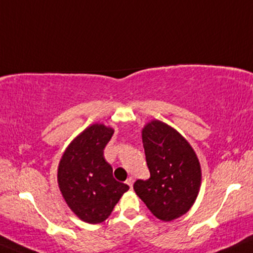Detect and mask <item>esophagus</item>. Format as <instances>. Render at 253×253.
<instances>
[{
    "label": "esophagus",
    "instance_id": "34e87169",
    "mask_svg": "<svg viewBox=\"0 0 253 253\" xmlns=\"http://www.w3.org/2000/svg\"><path fill=\"white\" fill-rule=\"evenodd\" d=\"M126 184L130 186V188L132 189V184H133V178H132V177H129V178L126 179Z\"/></svg>",
    "mask_w": 253,
    "mask_h": 253
}]
</instances>
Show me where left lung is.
Masks as SVG:
<instances>
[{
  "instance_id": "1",
  "label": "left lung",
  "mask_w": 253,
  "mask_h": 253,
  "mask_svg": "<svg viewBox=\"0 0 253 253\" xmlns=\"http://www.w3.org/2000/svg\"><path fill=\"white\" fill-rule=\"evenodd\" d=\"M150 178L133 190L162 220L178 218L192 207L201 185V165L191 145L163 122L152 121L142 132Z\"/></svg>"
}]
</instances>
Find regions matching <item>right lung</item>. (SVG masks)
I'll use <instances>...</instances> for the list:
<instances>
[{
	"label": "right lung",
	"instance_id": "1",
	"mask_svg": "<svg viewBox=\"0 0 253 253\" xmlns=\"http://www.w3.org/2000/svg\"><path fill=\"white\" fill-rule=\"evenodd\" d=\"M114 130L93 124L68 146L58 167V185L63 197L84 222L97 224L110 216L129 185L117 182L103 150Z\"/></svg>",
	"mask_w": 253,
	"mask_h": 253
}]
</instances>
